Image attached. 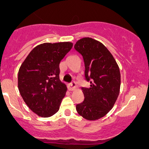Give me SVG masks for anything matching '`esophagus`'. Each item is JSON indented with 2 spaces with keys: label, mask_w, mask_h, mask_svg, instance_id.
<instances>
[{
  "label": "esophagus",
  "mask_w": 149,
  "mask_h": 149,
  "mask_svg": "<svg viewBox=\"0 0 149 149\" xmlns=\"http://www.w3.org/2000/svg\"><path fill=\"white\" fill-rule=\"evenodd\" d=\"M68 88L69 90L72 91V90H74L75 88H76V84L75 81H72L70 84H68Z\"/></svg>",
  "instance_id": "1"
}]
</instances>
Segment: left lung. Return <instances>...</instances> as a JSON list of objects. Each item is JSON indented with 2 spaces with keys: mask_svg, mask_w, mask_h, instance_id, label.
<instances>
[{
  "mask_svg": "<svg viewBox=\"0 0 149 149\" xmlns=\"http://www.w3.org/2000/svg\"><path fill=\"white\" fill-rule=\"evenodd\" d=\"M74 48L83 57L84 77L90 82L89 88H81L84 100L76 104V110L85 119L95 120L108 113L118 99L120 88L119 67L107 48L94 39H81Z\"/></svg>",
  "mask_w": 149,
  "mask_h": 149,
  "instance_id": "obj_1",
  "label": "left lung"
}]
</instances>
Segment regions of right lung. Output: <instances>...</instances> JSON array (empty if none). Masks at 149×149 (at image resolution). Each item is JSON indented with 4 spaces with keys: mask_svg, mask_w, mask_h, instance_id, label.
I'll return each instance as SVG.
<instances>
[{
    "mask_svg": "<svg viewBox=\"0 0 149 149\" xmlns=\"http://www.w3.org/2000/svg\"><path fill=\"white\" fill-rule=\"evenodd\" d=\"M72 47L69 42L37 45L19 68V92L29 109L39 116L47 118L59 110L67 90L60 81L59 65Z\"/></svg>",
    "mask_w": 149,
    "mask_h": 149,
    "instance_id": "obj_1",
    "label": "right lung"
}]
</instances>
